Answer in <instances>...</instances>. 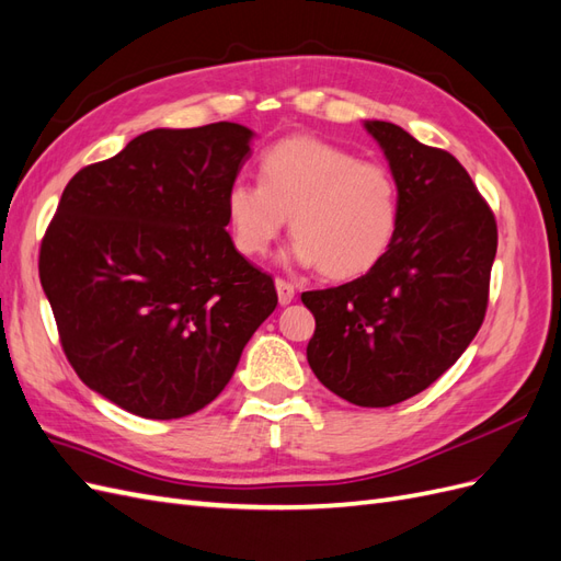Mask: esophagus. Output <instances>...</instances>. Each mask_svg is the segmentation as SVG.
I'll use <instances>...</instances> for the list:
<instances>
[{
    "label": "esophagus",
    "instance_id": "1",
    "mask_svg": "<svg viewBox=\"0 0 561 561\" xmlns=\"http://www.w3.org/2000/svg\"><path fill=\"white\" fill-rule=\"evenodd\" d=\"M276 290H278V301L280 307H287L295 299V285L287 283L283 278H276Z\"/></svg>",
    "mask_w": 561,
    "mask_h": 561
}]
</instances>
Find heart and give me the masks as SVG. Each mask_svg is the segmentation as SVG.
Segmentation results:
<instances>
[{
    "label": "heart",
    "instance_id": "obj_1",
    "mask_svg": "<svg viewBox=\"0 0 561 561\" xmlns=\"http://www.w3.org/2000/svg\"><path fill=\"white\" fill-rule=\"evenodd\" d=\"M287 217L297 264L334 280L358 278L396 241L400 186L386 163L295 135L264 151L260 182L236 180L227 192L231 239L245 257H264Z\"/></svg>",
    "mask_w": 561,
    "mask_h": 561
}]
</instances>
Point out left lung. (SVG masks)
I'll use <instances>...</instances> for the list:
<instances>
[{
  "instance_id": "1",
  "label": "left lung",
  "mask_w": 561,
  "mask_h": 561,
  "mask_svg": "<svg viewBox=\"0 0 561 561\" xmlns=\"http://www.w3.org/2000/svg\"><path fill=\"white\" fill-rule=\"evenodd\" d=\"M400 186L393 245L365 276L304 293L318 381L358 407H390L461 358L478 334L499 231L489 203L449 151L388 122H365Z\"/></svg>"
}]
</instances>
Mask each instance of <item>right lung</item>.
<instances>
[{"instance_id":"1","label":"right lung","mask_w":561,"mask_h":561,"mask_svg":"<svg viewBox=\"0 0 561 561\" xmlns=\"http://www.w3.org/2000/svg\"><path fill=\"white\" fill-rule=\"evenodd\" d=\"M252 135L229 122L147 130L81 168L44 233L39 280L67 360L130 414L203 410L276 309L274 278L227 231Z\"/></svg>"}]
</instances>
